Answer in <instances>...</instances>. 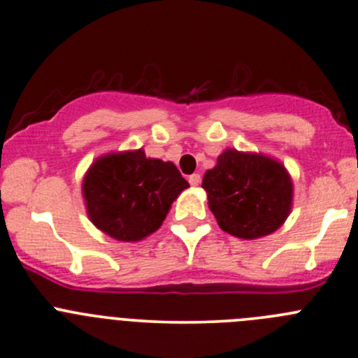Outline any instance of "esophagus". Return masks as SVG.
I'll use <instances>...</instances> for the list:
<instances>
[{
    "label": "esophagus",
    "instance_id": "1",
    "mask_svg": "<svg viewBox=\"0 0 358 358\" xmlns=\"http://www.w3.org/2000/svg\"><path fill=\"white\" fill-rule=\"evenodd\" d=\"M187 180H189L191 186H199V182H201V176H199V174H191L189 179H187Z\"/></svg>",
    "mask_w": 358,
    "mask_h": 358
}]
</instances>
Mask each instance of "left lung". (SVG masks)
Wrapping results in <instances>:
<instances>
[{
    "instance_id": "left-lung-1",
    "label": "left lung",
    "mask_w": 358,
    "mask_h": 358,
    "mask_svg": "<svg viewBox=\"0 0 358 358\" xmlns=\"http://www.w3.org/2000/svg\"><path fill=\"white\" fill-rule=\"evenodd\" d=\"M201 186L220 229L241 239L275 232L290 213L292 180L268 157L227 150Z\"/></svg>"
}]
</instances>
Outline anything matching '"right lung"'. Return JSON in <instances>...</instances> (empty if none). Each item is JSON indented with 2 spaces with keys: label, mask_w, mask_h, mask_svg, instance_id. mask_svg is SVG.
<instances>
[{
  "label": "right lung",
  "mask_w": 358,
  "mask_h": 358,
  "mask_svg": "<svg viewBox=\"0 0 358 358\" xmlns=\"http://www.w3.org/2000/svg\"><path fill=\"white\" fill-rule=\"evenodd\" d=\"M189 187L172 162L147 159L143 150L99 159L83 180L90 220L117 241L133 242L155 232L172 201Z\"/></svg>",
  "instance_id": "obj_1"
}]
</instances>
